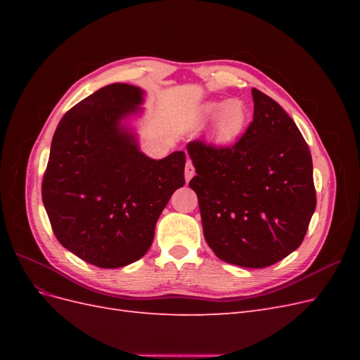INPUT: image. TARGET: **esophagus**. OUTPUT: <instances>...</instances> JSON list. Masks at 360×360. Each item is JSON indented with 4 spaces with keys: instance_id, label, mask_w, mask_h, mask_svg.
I'll use <instances>...</instances> for the list:
<instances>
[{
    "instance_id": "34e87169",
    "label": "esophagus",
    "mask_w": 360,
    "mask_h": 360,
    "mask_svg": "<svg viewBox=\"0 0 360 360\" xmlns=\"http://www.w3.org/2000/svg\"><path fill=\"white\" fill-rule=\"evenodd\" d=\"M193 172H195V168L192 165V162L188 159L186 167H184V179H186V181H189L193 177Z\"/></svg>"
}]
</instances>
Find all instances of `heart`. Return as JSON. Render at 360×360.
I'll list each match as a JSON object with an SVG mask.
<instances>
[{
    "instance_id": "1",
    "label": "heart",
    "mask_w": 360,
    "mask_h": 360,
    "mask_svg": "<svg viewBox=\"0 0 360 360\" xmlns=\"http://www.w3.org/2000/svg\"><path fill=\"white\" fill-rule=\"evenodd\" d=\"M200 120H213L212 138L219 144L231 143L243 134L249 122V111L242 101H219L207 102L200 108Z\"/></svg>"
}]
</instances>
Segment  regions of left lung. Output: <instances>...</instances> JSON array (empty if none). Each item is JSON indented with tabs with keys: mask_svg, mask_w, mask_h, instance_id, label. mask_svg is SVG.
Segmentation results:
<instances>
[{
	"mask_svg": "<svg viewBox=\"0 0 360 360\" xmlns=\"http://www.w3.org/2000/svg\"><path fill=\"white\" fill-rule=\"evenodd\" d=\"M254 120L231 147L191 141L205 242L240 267L278 263L303 242L314 214L311 151L292 118L252 89Z\"/></svg>",
	"mask_w": 360,
	"mask_h": 360,
	"instance_id": "left-lung-1",
	"label": "left lung"
}]
</instances>
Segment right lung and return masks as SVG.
<instances>
[{
    "label": "right lung",
    "mask_w": 360,
    "mask_h": 360,
    "mask_svg": "<svg viewBox=\"0 0 360 360\" xmlns=\"http://www.w3.org/2000/svg\"><path fill=\"white\" fill-rule=\"evenodd\" d=\"M143 96L135 85L115 82L76 103L53 134L41 181L58 242L102 269L146 255L162 210L184 184V151L150 159L122 124L139 111Z\"/></svg>",
    "instance_id": "1"
}]
</instances>
